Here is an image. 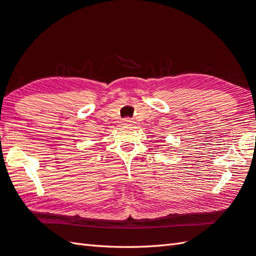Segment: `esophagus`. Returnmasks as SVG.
<instances>
[{
    "instance_id": "34e87169",
    "label": "esophagus",
    "mask_w": 256,
    "mask_h": 256,
    "mask_svg": "<svg viewBox=\"0 0 256 256\" xmlns=\"http://www.w3.org/2000/svg\"><path fill=\"white\" fill-rule=\"evenodd\" d=\"M134 122L132 120H131V118H124L122 120V125H125V126H130V125H132V124H134Z\"/></svg>"
}]
</instances>
